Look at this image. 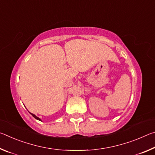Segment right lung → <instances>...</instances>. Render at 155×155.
Returning a JSON list of instances; mask_svg holds the SVG:
<instances>
[{"label":"right lung","instance_id":"add662e5","mask_svg":"<svg viewBox=\"0 0 155 155\" xmlns=\"http://www.w3.org/2000/svg\"><path fill=\"white\" fill-rule=\"evenodd\" d=\"M30 114H31V115H33V117H35V118L36 120H40V121H41V119L40 118V117H37V116H36V115H35V114H31V113H30Z\"/></svg>","mask_w":155,"mask_h":155}]
</instances>
